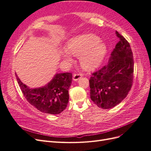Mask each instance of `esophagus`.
<instances>
[{
	"label": "esophagus",
	"instance_id": "obj_1",
	"mask_svg": "<svg viewBox=\"0 0 151 151\" xmlns=\"http://www.w3.org/2000/svg\"><path fill=\"white\" fill-rule=\"evenodd\" d=\"M82 74L81 73H77V74H74V76H73V79H74V81H77L80 79V77H81Z\"/></svg>",
	"mask_w": 151,
	"mask_h": 151
}]
</instances>
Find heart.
Segmentation results:
<instances>
[{
    "label": "heart",
    "mask_w": 151,
    "mask_h": 151,
    "mask_svg": "<svg viewBox=\"0 0 151 151\" xmlns=\"http://www.w3.org/2000/svg\"><path fill=\"white\" fill-rule=\"evenodd\" d=\"M106 53V47L98 36L84 34L70 39L63 54L66 59H70V53L80 55L83 67L87 70H92L101 64Z\"/></svg>",
    "instance_id": "b5f03b06"
}]
</instances>
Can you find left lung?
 I'll return each mask as SVG.
<instances>
[{"label":"left lung","mask_w":151,"mask_h":151,"mask_svg":"<svg viewBox=\"0 0 151 151\" xmlns=\"http://www.w3.org/2000/svg\"><path fill=\"white\" fill-rule=\"evenodd\" d=\"M119 38L109 60L101 69L91 73L90 97L99 108L109 109L121 103L131 89L134 62L129 42L118 32Z\"/></svg>","instance_id":"left-lung-1"}]
</instances>
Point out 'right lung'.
<instances>
[{
    "label": "right lung",
    "mask_w": 151,
    "mask_h": 151,
    "mask_svg": "<svg viewBox=\"0 0 151 151\" xmlns=\"http://www.w3.org/2000/svg\"><path fill=\"white\" fill-rule=\"evenodd\" d=\"M16 77L26 99L39 111L57 115L66 108L69 99L68 89L72 81L71 73L57 74L47 86L37 89L28 88L16 74Z\"/></svg>",
    "instance_id": "obj_1"
}]
</instances>
